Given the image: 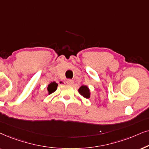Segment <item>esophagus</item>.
<instances>
[{"instance_id": "esophagus-1", "label": "esophagus", "mask_w": 149, "mask_h": 149, "mask_svg": "<svg viewBox=\"0 0 149 149\" xmlns=\"http://www.w3.org/2000/svg\"><path fill=\"white\" fill-rule=\"evenodd\" d=\"M67 84H69V85H71L73 83V81L72 80H71V79H68V80H67Z\"/></svg>"}]
</instances>
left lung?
<instances>
[{"label":"left lung","mask_w":149,"mask_h":149,"mask_svg":"<svg viewBox=\"0 0 149 149\" xmlns=\"http://www.w3.org/2000/svg\"><path fill=\"white\" fill-rule=\"evenodd\" d=\"M78 92L80 93V94L81 95H82V96L85 98L88 99L90 97V91H89V89L86 86L83 85V86H81L80 88H79Z\"/></svg>","instance_id":"8db88e82"}]
</instances>
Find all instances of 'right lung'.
I'll return each instance as SVG.
<instances>
[{"mask_svg": "<svg viewBox=\"0 0 149 149\" xmlns=\"http://www.w3.org/2000/svg\"><path fill=\"white\" fill-rule=\"evenodd\" d=\"M57 86H58V84H56L55 82H51L50 84L48 85V87H47V91H48L49 94H51V93H54V91H56L57 89Z\"/></svg>", "mask_w": 149, "mask_h": 149, "instance_id": "add662e5", "label": "right lung"}]
</instances>
